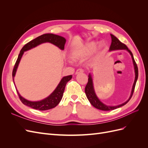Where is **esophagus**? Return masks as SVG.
Here are the masks:
<instances>
[{"label":"esophagus","mask_w":148,"mask_h":148,"mask_svg":"<svg viewBox=\"0 0 148 148\" xmlns=\"http://www.w3.org/2000/svg\"><path fill=\"white\" fill-rule=\"evenodd\" d=\"M83 70L82 69H78L77 71H76L75 74L77 75V74H79V73H83Z\"/></svg>","instance_id":"obj_1"}]
</instances>
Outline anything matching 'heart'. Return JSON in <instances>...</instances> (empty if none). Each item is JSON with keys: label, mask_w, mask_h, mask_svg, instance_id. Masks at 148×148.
I'll return each mask as SVG.
<instances>
[{"label": "heart", "mask_w": 148, "mask_h": 148, "mask_svg": "<svg viewBox=\"0 0 148 148\" xmlns=\"http://www.w3.org/2000/svg\"><path fill=\"white\" fill-rule=\"evenodd\" d=\"M96 42H88L83 45L79 46L73 49L71 55L74 59H82L88 56L90 53L93 51L94 49L96 47ZM102 47V45H100L98 49H101Z\"/></svg>", "instance_id": "obj_1"}]
</instances>
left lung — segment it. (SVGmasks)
I'll return each instance as SVG.
<instances>
[{
    "label": "left lung",
    "mask_w": 148,
    "mask_h": 148,
    "mask_svg": "<svg viewBox=\"0 0 148 148\" xmlns=\"http://www.w3.org/2000/svg\"><path fill=\"white\" fill-rule=\"evenodd\" d=\"M110 36H111V39H112V42H111V45L109 48V51H115V50H123H123L127 51L130 53V55L132 58V60H133L134 69H135V82H134V83L133 85L131 95H130V96L129 99L126 102H125L122 104H120V105L116 106H106V104H103V103L101 101H100V100L99 99H98V97H97L96 93H95V89H94V87H93V83H92V79L91 75L90 74L88 75V83L86 84V87H85V90H84L88 99L89 100V102H90L91 105L95 107V108L101 110H104V111L114 110V109H116L117 108H119V107L126 104L130 100V99L133 96L134 90H135L136 83L138 77V66H137V65L136 64L135 59H134L132 52L130 51V50H129L127 46L125 45V44L121 42L115 36H114L113 34H110Z\"/></svg>",
    "instance_id": "left-lung-1"
}]
</instances>
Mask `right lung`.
Instances as JSON below:
<instances>
[{"instance_id":"right-lung-1","label":"right lung","mask_w":148,"mask_h":148,"mask_svg":"<svg viewBox=\"0 0 148 148\" xmlns=\"http://www.w3.org/2000/svg\"><path fill=\"white\" fill-rule=\"evenodd\" d=\"M44 42L52 43L53 44H54L55 46H57L59 49H60L61 50H64L65 44L66 42V39L64 37H62L59 35L47 33L39 36V37L34 39L32 41H31L27 44H26L23 47V48L21 49L18 57V59L15 64L14 68L13 69L12 77L13 83H14V77L18 68V66L20 61L21 59L24 52L28 51L29 49L36 47L37 46L39 45V44ZM71 78H72V75H69L66 76V77H63V78L61 79L60 82L58 84V86H57L55 90L53 91L51 95L50 96H49L45 98L44 99L39 101L33 102L26 100L25 98L21 96L16 89V90L18 95L20 101L23 104L30 107L34 109L39 110H46L52 109L59 104V103L60 102L62 99V96H63V94L65 90L66 84L67 83V82L70 81Z\"/></svg>"}]
</instances>
